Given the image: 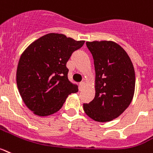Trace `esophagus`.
Returning a JSON list of instances; mask_svg holds the SVG:
<instances>
[{"mask_svg":"<svg viewBox=\"0 0 153 153\" xmlns=\"http://www.w3.org/2000/svg\"><path fill=\"white\" fill-rule=\"evenodd\" d=\"M84 85H85V83L84 82H80L79 84V91H81L82 89L83 88V87H84Z\"/></svg>","mask_w":153,"mask_h":153,"instance_id":"esophagus-1","label":"esophagus"}]
</instances>
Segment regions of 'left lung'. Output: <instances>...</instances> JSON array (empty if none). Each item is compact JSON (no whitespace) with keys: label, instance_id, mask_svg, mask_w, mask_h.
I'll return each instance as SVG.
<instances>
[{"label":"left lung","instance_id":"left-lung-1","mask_svg":"<svg viewBox=\"0 0 153 153\" xmlns=\"http://www.w3.org/2000/svg\"><path fill=\"white\" fill-rule=\"evenodd\" d=\"M94 59L95 97L83 110L91 118L107 122L121 115L132 100L134 66L125 49L112 41L86 42Z\"/></svg>","mask_w":153,"mask_h":153}]
</instances>
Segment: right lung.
Segmentation results:
<instances>
[{
	"instance_id": "right-lung-1",
	"label": "right lung",
	"mask_w": 153,
	"mask_h": 153,
	"mask_svg": "<svg viewBox=\"0 0 153 153\" xmlns=\"http://www.w3.org/2000/svg\"><path fill=\"white\" fill-rule=\"evenodd\" d=\"M84 41L49 33L29 45L18 61L16 81L25 105L34 114L48 116L58 111L68 95L78 91L68 79L66 62Z\"/></svg>"
}]
</instances>
